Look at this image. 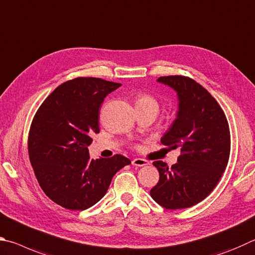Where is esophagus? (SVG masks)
Listing matches in <instances>:
<instances>
[{
    "label": "esophagus",
    "mask_w": 255,
    "mask_h": 255,
    "mask_svg": "<svg viewBox=\"0 0 255 255\" xmlns=\"http://www.w3.org/2000/svg\"><path fill=\"white\" fill-rule=\"evenodd\" d=\"M132 164H133V166H135V167H144V166H148L149 162L144 159L136 158V159H133Z\"/></svg>",
    "instance_id": "esophagus-1"
}]
</instances>
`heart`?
<instances>
[{"mask_svg":"<svg viewBox=\"0 0 255 255\" xmlns=\"http://www.w3.org/2000/svg\"><path fill=\"white\" fill-rule=\"evenodd\" d=\"M135 106L136 107H155L159 109V104L157 100L149 94H137L135 97Z\"/></svg>","mask_w":255,"mask_h":255,"instance_id":"obj_1","label":"heart"}]
</instances>
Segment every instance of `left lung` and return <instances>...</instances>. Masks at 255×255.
<instances>
[{"label":"left lung","instance_id":"left-lung-1","mask_svg":"<svg viewBox=\"0 0 255 255\" xmlns=\"http://www.w3.org/2000/svg\"><path fill=\"white\" fill-rule=\"evenodd\" d=\"M177 92L178 112L161 143L180 149L177 163L154 161L159 182L150 190L155 202L167 209L194 206L215 188L225 171L231 151L230 128L215 98L194 79L185 76L158 78Z\"/></svg>","mask_w":255,"mask_h":255}]
</instances>
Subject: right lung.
<instances>
[{
    "label": "right lung",
    "mask_w": 255,
    "mask_h": 255,
    "mask_svg": "<svg viewBox=\"0 0 255 255\" xmlns=\"http://www.w3.org/2000/svg\"><path fill=\"white\" fill-rule=\"evenodd\" d=\"M121 86L102 78L78 77L58 86L39 107L29 132L31 166L49 198L70 211H84L104 197L112 178L131 160L121 154L89 159L100 132L98 111Z\"/></svg>",
    "instance_id": "add662e5"
}]
</instances>
